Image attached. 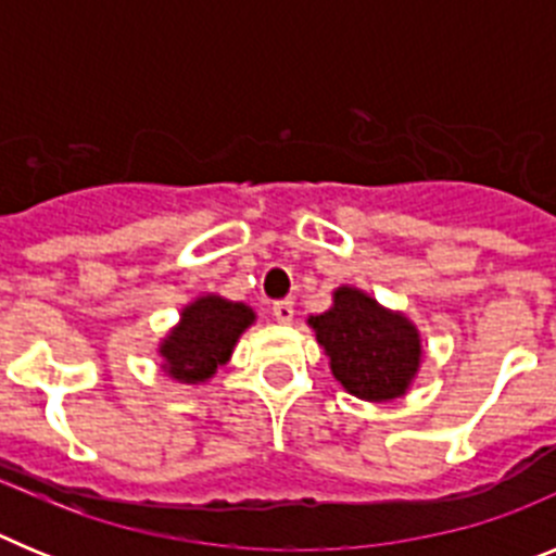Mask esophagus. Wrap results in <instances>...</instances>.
<instances>
[{
    "label": "esophagus",
    "instance_id": "obj_1",
    "mask_svg": "<svg viewBox=\"0 0 556 556\" xmlns=\"http://www.w3.org/2000/svg\"><path fill=\"white\" fill-rule=\"evenodd\" d=\"M273 314H275V320L283 323V326H289L294 317V303L292 301H278L273 306Z\"/></svg>",
    "mask_w": 556,
    "mask_h": 556
}]
</instances>
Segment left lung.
Returning a JSON list of instances; mask_svg holds the SVG:
<instances>
[{
	"label": "left lung",
	"mask_w": 556,
	"mask_h": 556,
	"mask_svg": "<svg viewBox=\"0 0 556 556\" xmlns=\"http://www.w3.org/2000/svg\"><path fill=\"white\" fill-rule=\"evenodd\" d=\"M333 378L351 395L384 404L406 395L424 362V339L404 312L356 287H339L328 312L308 317Z\"/></svg>",
	"instance_id": "1"
}]
</instances>
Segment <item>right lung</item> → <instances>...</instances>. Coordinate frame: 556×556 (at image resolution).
<instances>
[{
  "instance_id": "obj_1",
  "label": "right lung",
  "mask_w": 556,
  "mask_h": 556,
  "mask_svg": "<svg viewBox=\"0 0 556 556\" xmlns=\"http://www.w3.org/2000/svg\"><path fill=\"white\" fill-rule=\"evenodd\" d=\"M253 323L255 312L248 303L200 294L186 303L178 326L161 339V370L178 384H203L217 367L228 365L236 342Z\"/></svg>"
}]
</instances>
